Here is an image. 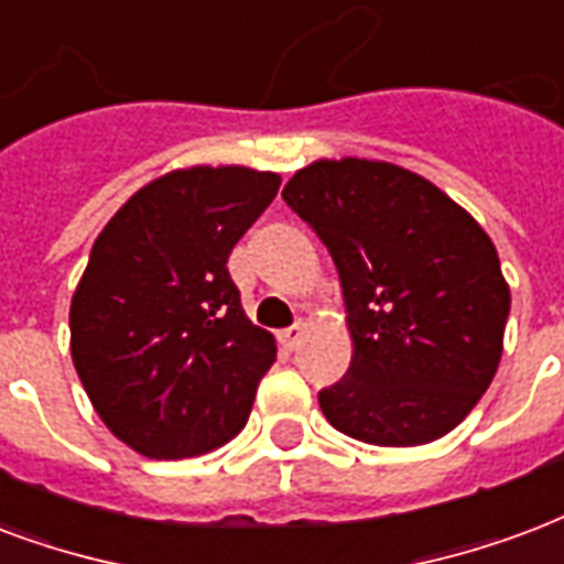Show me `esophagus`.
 Returning a JSON list of instances; mask_svg holds the SVG:
<instances>
[{"label": "esophagus", "instance_id": "obj_1", "mask_svg": "<svg viewBox=\"0 0 564 564\" xmlns=\"http://www.w3.org/2000/svg\"><path fill=\"white\" fill-rule=\"evenodd\" d=\"M304 334H307V328H304V325H292V328H286V330H281V334H278V337H281V343H283V349H299L301 346V339H304Z\"/></svg>", "mask_w": 564, "mask_h": 564}]
</instances>
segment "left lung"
<instances>
[{
	"label": "left lung",
	"mask_w": 564,
	"mask_h": 564,
	"mask_svg": "<svg viewBox=\"0 0 564 564\" xmlns=\"http://www.w3.org/2000/svg\"><path fill=\"white\" fill-rule=\"evenodd\" d=\"M337 265L351 367L319 393L343 435L432 444L482 399L511 292L491 236L435 183L381 159H316L283 186Z\"/></svg>",
	"instance_id": "obj_1"
}]
</instances>
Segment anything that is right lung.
I'll return each mask as SVG.
<instances>
[{
	"mask_svg": "<svg viewBox=\"0 0 564 564\" xmlns=\"http://www.w3.org/2000/svg\"><path fill=\"white\" fill-rule=\"evenodd\" d=\"M281 174L188 165L141 186L91 248L70 355L94 411L144 458L213 453L242 432L278 346L242 311L227 257Z\"/></svg>",
	"mask_w": 564,
	"mask_h": 564,
	"instance_id": "obj_1",
	"label": "right lung"
}]
</instances>
